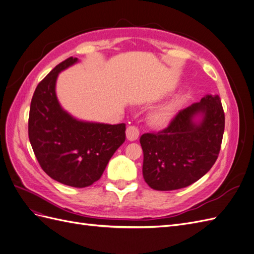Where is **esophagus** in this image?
Masks as SVG:
<instances>
[{"label": "esophagus", "instance_id": "obj_1", "mask_svg": "<svg viewBox=\"0 0 254 254\" xmlns=\"http://www.w3.org/2000/svg\"><path fill=\"white\" fill-rule=\"evenodd\" d=\"M140 135V131L135 126H129L126 130V136L129 141H135Z\"/></svg>", "mask_w": 254, "mask_h": 254}]
</instances>
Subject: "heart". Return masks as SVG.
I'll list each match as a JSON object with an SVG mask.
<instances>
[{
  "label": "heart",
  "instance_id": "1",
  "mask_svg": "<svg viewBox=\"0 0 254 254\" xmlns=\"http://www.w3.org/2000/svg\"><path fill=\"white\" fill-rule=\"evenodd\" d=\"M175 106L173 104H165L153 109L150 113L148 120L150 124L155 127H166L171 124L174 118Z\"/></svg>",
  "mask_w": 254,
  "mask_h": 254
}]
</instances>
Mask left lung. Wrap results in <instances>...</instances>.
Returning a JSON list of instances; mask_svg holds the SVG:
<instances>
[{"label": "left lung", "instance_id": "left-lung-1", "mask_svg": "<svg viewBox=\"0 0 254 254\" xmlns=\"http://www.w3.org/2000/svg\"><path fill=\"white\" fill-rule=\"evenodd\" d=\"M225 113L218 95L207 94L181 110L166 129L144 133L143 177L157 190L190 186L211 170L220 150Z\"/></svg>", "mask_w": 254, "mask_h": 254}]
</instances>
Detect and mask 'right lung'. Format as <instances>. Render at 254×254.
I'll use <instances>...</instances> for the list:
<instances>
[{
    "mask_svg": "<svg viewBox=\"0 0 254 254\" xmlns=\"http://www.w3.org/2000/svg\"><path fill=\"white\" fill-rule=\"evenodd\" d=\"M77 63L78 58H67L37 86L30 103L28 136L38 162L52 179L86 188L101 178L125 142L126 125L78 120L61 107L56 94L58 75Z\"/></svg>",
    "mask_w": 254,
    "mask_h": 254,
    "instance_id": "obj_1",
    "label": "right lung"
}]
</instances>
